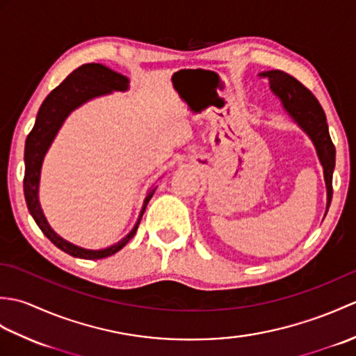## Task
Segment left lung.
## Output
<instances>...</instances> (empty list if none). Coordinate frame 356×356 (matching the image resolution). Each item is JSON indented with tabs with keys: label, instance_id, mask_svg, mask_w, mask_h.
Listing matches in <instances>:
<instances>
[{
	"label": "left lung",
	"instance_id": "1",
	"mask_svg": "<svg viewBox=\"0 0 356 356\" xmlns=\"http://www.w3.org/2000/svg\"><path fill=\"white\" fill-rule=\"evenodd\" d=\"M260 78L269 81V87L291 119L312 140L324 172L327 191L326 213L332 200V174L335 168V147L332 143L326 115L316 97L291 74L282 70H269L259 73Z\"/></svg>",
	"mask_w": 356,
	"mask_h": 356
}]
</instances>
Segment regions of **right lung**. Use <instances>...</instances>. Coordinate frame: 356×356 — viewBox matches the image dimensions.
Returning <instances> with one entry per match:
<instances>
[{
    "label": "right lung",
    "mask_w": 356,
    "mask_h": 356,
    "mask_svg": "<svg viewBox=\"0 0 356 356\" xmlns=\"http://www.w3.org/2000/svg\"><path fill=\"white\" fill-rule=\"evenodd\" d=\"M128 88H130V81H128V78L124 76V74L108 69V67H105L102 64L81 65L79 69L72 72L61 84L45 97L40 107V111H38L32 131L29 133L26 139L24 195L27 208L36 225L40 226V229L44 232V236L47 237L53 245H56L61 249V251L67 252L69 255L78 257V259L97 260L105 259V257H110L120 251V249L134 237V234L138 231V226L140 223V218L143 213H145V208L149 199L153 197L156 188H149V191L145 195V200H143L138 222L134 223L133 229L128 232L122 240H119L118 243L104 249H87L78 245H73L72 241L58 236V234L51 229V226L49 225L47 218H45L42 213L40 203V180L44 157L47 154L51 142L55 140L58 131L61 130L63 124L65 122V119L70 116L72 111L79 108L81 105H84L86 102L95 99V97H101L113 92H127Z\"/></svg>",
    "instance_id": "right-lung-1"
}]
</instances>
